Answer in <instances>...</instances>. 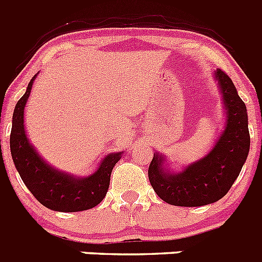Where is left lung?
Segmentation results:
<instances>
[{
	"label": "left lung",
	"mask_w": 262,
	"mask_h": 262,
	"mask_svg": "<svg viewBox=\"0 0 262 262\" xmlns=\"http://www.w3.org/2000/svg\"><path fill=\"white\" fill-rule=\"evenodd\" d=\"M224 108L226 127L211 151L178 173L164 168V157L154 154L148 178L155 193L169 205L198 207L223 198L237 178L251 145L248 114L232 80L222 69L215 71Z\"/></svg>",
	"instance_id": "8db88e82"
}]
</instances>
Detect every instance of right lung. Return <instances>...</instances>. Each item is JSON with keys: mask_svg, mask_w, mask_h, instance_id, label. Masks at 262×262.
Here are the masks:
<instances>
[{"mask_svg": "<svg viewBox=\"0 0 262 262\" xmlns=\"http://www.w3.org/2000/svg\"><path fill=\"white\" fill-rule=\"evenodd\" d=\"M36 76L38 73L31 78L26 93L14 108L10 134V151L14 165L27 189L47 209L61 212L93 209L105 198L113 168L123 152L103 157L96 172L88 177H75L48 165L29 142L23 124V113Z\"/></svg>", "mask_w": 262, "mask_h": 262, "instance_id": "obj_1", "label": "right lung"}]
</instances>
